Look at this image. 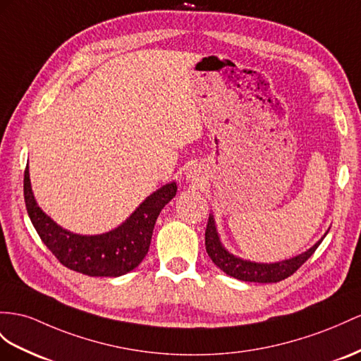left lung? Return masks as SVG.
I'll list each match as a JSON object with an SVG mask.
<instances>
[{"label":"left lung","mask_w":361,"mask_h":361,"mask_svg":"<svg viewBox=\"0 0 361 361\" xmlns=\"http://www.w3.org/2000/svg\"><path fill=\"white\" fill-rule=\"evenodd\" d=\"M322 241L323 238L317 244H314L308 252H305L295 257H291V259L281 261L276 264H256V262L239 259V257L230 255L226 248L221 245L216 228H215L214 216H209L207 227H206V250H207V255L210 256V259L228 276L236 277V279L245 281V282L270 283V282H281L286 279V277L298 271L300 267L310 259L311 255L317 250V247L320 245Z\"/></svg>","instance_id":"8db88e82"}]
</instances>
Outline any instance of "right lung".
<instances>
[{
  "instance_id": "add662e5",
  "label": "right lung",
  "mask_w": 361,
  "mask_h": 361,
  "mask_svg": "<svg viewBox=\"0 0 361 361\" xmlns=\"http://www.w3.org/2000/svg\"><path fill=\"white\" fill-rule=\"evenodd\" d=\"M175 193L177 184H166L147 197L120 227L104 235L82 236L61 228L38 207L29 166L24 171L25 207L36 232L62 265L87 276L117 277L134 270L149 250L157 216Z\"/></svg>"
}]
</instances>
